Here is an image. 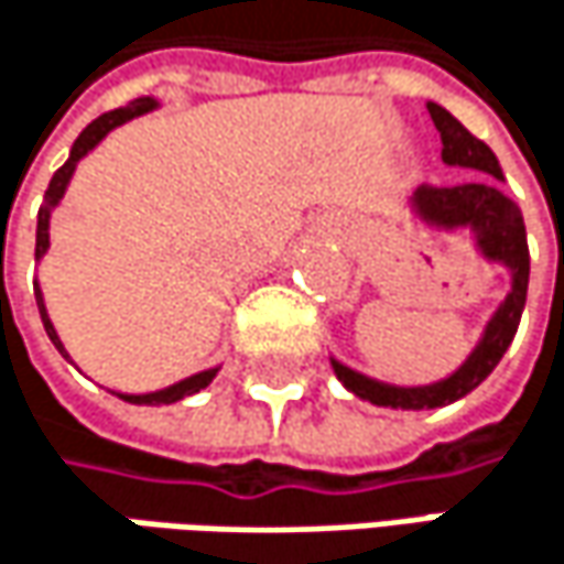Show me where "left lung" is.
I'll use <instances>...</instances> for the list:
<instances>
[{"label": "left lung", "instance_id": "1", "mask_svg": "<svg viewBox=\"0 0 564 564\" xmlns=\"http://www.w3.org/2000/svg\"><path fill=\"white\" fill-rule=\"evenodd\" d=\"M429 112H432L435 129L442 132V159L448 165L477 169L484 177L467 181V184H455V187L425 184V187H419L412 204L435 227H470L477 234V243L484 249V256L510 265L513 289H510L507 302L497 308V315L490 317V324H487L477 350L467 357V364L442 383H432V387H387V383L360 377V373H354V370H347L344 364L334 360L337 380L354 395H360V399H367L373 405H389V409H438V405H448L460 395H467L474 387H480L490 377V370L500 364V357L507 354V347H510V340H513V334L520 327L523 305H527V224H523L520 207L500 191L503 172L497 165V155L477 135H470L448 109H442L438 104H429Z\"/></svg>", "mask_w": 564, "mask_h": 564}]
</instances>
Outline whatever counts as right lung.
<instances>
[{
    "mask_svg": "<svg viewBox=\"0 0 564 564\" xmlns=\"http://www.w3.org/2000/svg\"><path fill=\"white\" fill-rule=\"evenodd\" d=\"M155 106V100H135L132 106H119V109H109L104 116H97L80 135H77V142H74V149H70V159L54 172L51 177V184H47V191H44V207L37 210V234H35V256H44V249H47V220H51V207L64 197V187H67V181L74 175V169H77V162L104 139L109 129H116V126H122L126 119H132V116H142V112H149ZM37 299V312H41V321H44V330H47V337L54 340V347L64 354V347H61V340H57V330H54V324H51V317L44 312V302H41V292H35ZM67 357V354H64ZM214 373L217 370H207V373H197V377H187V380H181L175 387L169 389H159V392H149V395H126L129 402H145V405H159V402H177V399H184V395H191V392H200V389L207 387L210 380H214Z\"/></svg>",
    "mask_w": 564,
    "mask_h": 564,
    "instance_id": "add662e5",
    "label": "right lung"
}]
</instances>
